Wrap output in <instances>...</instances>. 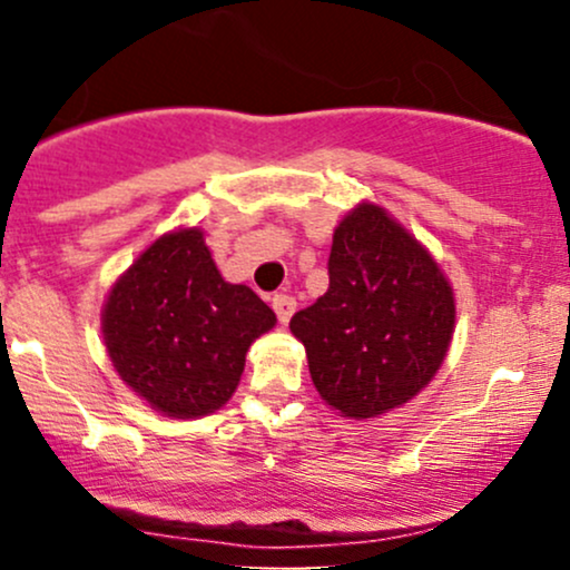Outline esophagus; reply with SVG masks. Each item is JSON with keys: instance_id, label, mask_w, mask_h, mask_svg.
I'll return each instance as SVG.
<instances>
[{"instance_id": "1", "label": "esophagus", "mask_w": 570, "mask_h": 570, "mask_svg": "<svg viewBox=\"0 0 570 570\" xmlns=\"http://www.w3.org/2000/svg\"><path fill=\"white\" fill-rule=\"evenodd\" d=\"M294 307H297V299H294L292 294H276V297H273V311H276L281 324L289 322Z\"/></svg>"}]
</instances>
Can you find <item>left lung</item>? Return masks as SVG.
Segmentation results:
<instances>
[{
	"instance_id": "8db88e82",
	"label": "left lung",
	"mask_w": 570,
	"mask_h": 570,
	"mask_svg": "<svg viewBox=\"0 0 570 570\" xmlns=\"http://www.w3.org/2000/svg\"><path fill=\"white\" fill-rule=\"evenodd\" d=\"M330 289L292 316L326 404L375 417L440 370L455 324L453 289L431 254L383 208L362 203L332 238Z\"/></svg>"
}]
</instances>
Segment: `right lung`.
<instances>
[{"instance_id":"obj_1","label":"right lung","mask_w":570,"mask_h":570,"mask_svg":"<svg viewBox=\"0 0 570 570\" xmlns=\"http://www.w3.org/2000/svg\"><path fill=\"white\" fill-rule=\"evenodd\" d=\"M276 313L227 284L200 230L163 235L115 284L104 343L136 394L171 417H198L233 396L246 351Z\"/></svg>"}]
</instances>
